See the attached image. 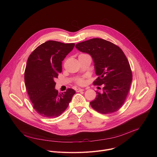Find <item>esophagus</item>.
I'll return each instance as SVG.
<instances>
[{
    "label": "esophagus",
    "instance_id": "34e87169",
    "mask_svg": "<svg viewBox=\"0 0 157 157\" xmlns=\"http://www.w3.org/2000/svg\"><path fill=\"white\" fill-rule=\"evenodd\" d=\"M76 92L79 93V92H81V91H83L84 89H81V88H78V89H76Z\"/></svg>",
    "mask_w": 157,
    "mask_h": 157
}]
</instances>
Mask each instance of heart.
<instances>
[{
  "label": "heart",
  "instance_id": "b5f03b06",
  "mask_svg": "<svg viewBox=\"0 0 157 157\" xmlns=\"http://www.w3.org/2000/svg\"><path fill=\"white\" fill-rule=\"evenodd\" d=\"M76 83L79 85H83L85 83V79L84 78H78L77 80H76Z\"/></svg>",
  "mask_w": 157,
  "mask_h": 157
}]
</instances>
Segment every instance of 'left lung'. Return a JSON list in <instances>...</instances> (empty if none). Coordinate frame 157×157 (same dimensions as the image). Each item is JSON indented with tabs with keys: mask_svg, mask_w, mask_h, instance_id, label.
<instances>
[{
	"mask_svg": "<svg viewBox=\"0 0 157 157\" xmlns=\"http://www.w3.org/2000/svg\"><path fill=\"white\" fill-rule=\"evenodd\" d=\"M76 48L90 55L98 78L94 85L103 84V93L96 92L91 107L107 114L117 111L124 104L130 87L132 73L123 51L115 44L101 38H92L79 43Z\"/></svg>",
	"mask_w": 157,
	"mask_h": 157,
	"instance_id": "obj_1",
	"label": "left lung"
}]
</instances>
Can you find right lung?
<instances>
[{"label":"right lung","instance_id":"add662e5","mask_svg":"<svg viewBox=\"0 0 157 157\" xmlns=\"http://www.w3.org/2000/svg\"><path fill=\"white\" fill-rule=\"evenodd\" d=\"M75 45L49 40L38 46L28 58L24 76L27 91L34 109L44 117L59 116L76 93L69 88L59 93L55 89V79L62 71V61Z\"/></svg>","mask_w":157,"mask_h":157}]
</instances>
